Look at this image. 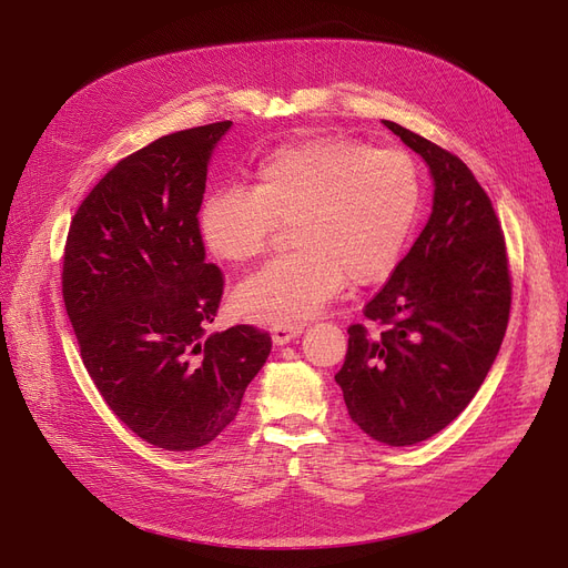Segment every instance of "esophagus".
Here are the masks:
<instances>
[{
    "mask_svg": "<svg viewBox=\"0 0 568 568\" xmlns=\"http://www.w3.org/2000/svg\"><path fill=\"white\" fill-rule=\"evenodd\" d=\"M302 332H304L302 325H274L271 327V341H274V345H285L297 336H302Z\"/></svg>",
    "mask_w": 568,
    "mask_h": 568,
    "instance_id": "34e87169",
    "label": "esophagus"
}]
</instances>
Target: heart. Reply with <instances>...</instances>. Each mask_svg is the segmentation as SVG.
I'll return each instance as SVG.
<instances>
[{
    "label": "heart",
    "mask_w": 568,
    "mask_h": 568,
    "mask_svg": "<svg viewBox=\"0 0 568 568\" xmlns=\"http://www.w3.org/2000/svg\"><path fill=\"white\" fill-rule=\"evenodd\" d=\"M423 206V176L404 148L345 136L283 143L253 171V190L223 187L200 209L209 253L227 264L260 257L278 225L294 253L236 290V311L268 325L317 315L345 278L374 285L397 268Z\"/></svg>",
    "instance_id": "heart-1"
}]
</instances>
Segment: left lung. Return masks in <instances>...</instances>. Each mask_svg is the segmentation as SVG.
Wrapping results in <instances>:
<instances>
[{
	"instance_id": "1",
	"label": "left lung",
	"mask_w": 568,
	"mask_h": 568,
	"mask_svg": "<svg viewBox=\"0 0 568 568\" xmlns=\"http://www.w3.org/2000/svg\"><path fill=\"white\" fill-rule=\"evenodd\" d=\"M383 125L427 162L432 215L364 306L381 334L351 325L334 378L353 423L402 448L448 427L476 397L506 334L510 276L501 225L471 169L397 122Z\"/></svg>"
}]
</instances>
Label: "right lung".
Instances as JSON below:
<instances>
[{"label": "right lung", "mask_w": 568, "mask_h": 568, "mask_svg": "<svg viewBox=\"0 0 568 568\" xmlns=\"http://www.w3.org/2000/svg\"><path fill=\"white\" fill-rule=\"evenodd\" d=\"M232 120L166 134L120 160L71 220L62 297L92 383L151 446H209L241 408L271 336H206L223 274L206 262L200 213L209 162Z\"/></svg>", "instance_id": "right-lung-1"}]
</instances>
